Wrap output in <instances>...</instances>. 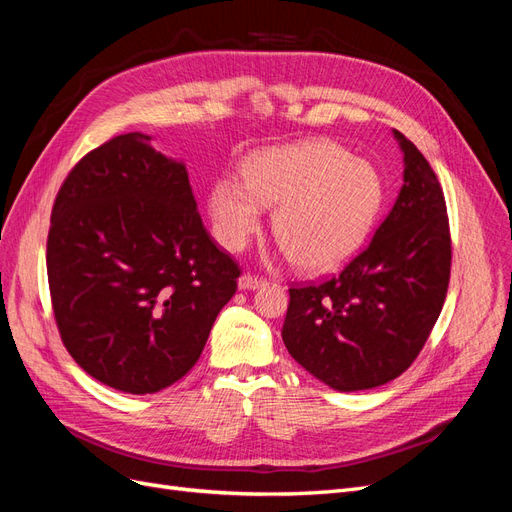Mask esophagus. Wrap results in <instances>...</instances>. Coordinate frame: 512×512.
<instances>
[{
    "instance_id": "1",
    "label": "esophagus",
    "mask_w": 512,
    "mask_h": 512,
    "mask_svg": "<svg viewBox=\"0 0 512 512\" xmlns=\"http://www.w3.org/2000/svg\"><path fill=\"white\" fill-rule=\"evenodd\" d=\"M260 286H265V280H262V277H258V275L245 273V275L239 277V288L241 290H256Z\"/></svg>"
}]
</instances>
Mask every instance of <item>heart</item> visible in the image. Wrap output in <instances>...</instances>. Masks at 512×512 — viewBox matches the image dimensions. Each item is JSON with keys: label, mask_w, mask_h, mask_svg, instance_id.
I'll list each match as a JSON object with an SVG mask.
<instances>
[{"label": "heart", "mask_w": 512, "mask_h": 512, "mask_svg": "<svg viewBox=\"0 0 512 512\" xmlns=\"http://www.w3.org/2000/svg\"><path fill=\"white\" fill-rule=\"evenodd\" d=\"M245 183L218 179L209 194L215 235L239 252L277 209L275 239L307 273L335 271L361 250L384 200L378 170L331 141L275 147L245 164Z\"/></svg>", "instance_id": "1"}]
</instances>
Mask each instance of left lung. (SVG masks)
<instances>
[{"label": "left lung", "instance_id": "8db88e82", "mask_svg": "<svg viewBox=\"0 0 512 512\" xmlns=\"http://www.w3.org/2000/svg\"><path fill=\"white\" fill-rule=\"evenodd\" d=\"M391 213L344 271L290 288L282 339L290 356L331 389H376L414 363L451 280V230L440 181L412 141Z\"/></svg>", "mask_w": 512, "mask_h": 512}]
</instances>
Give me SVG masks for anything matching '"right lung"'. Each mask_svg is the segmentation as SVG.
<instances>
[{"label":"right lung","mask_w":512,"mask_h":512,"mask_svg":"<svg viewBox=\"0 0 512 512\" xmlns=\"http://www.w3.org/2000/svg\"><path fill=\"white\" fill-rule=\"evenodd\" d=\"M46 273L72 359L111 389L147 395L194 367L241 269L203 226L183 162L130 132L61 183Z\"/></svg>","instance_id":"add662e5"}]
</instances>
